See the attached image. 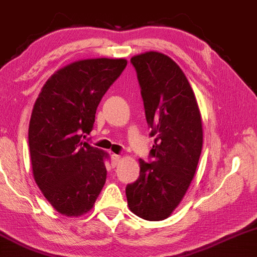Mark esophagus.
Returning <instances> with one entry per match:
<instances>
[{"instance_id": "esophagus-1", "label": "esophagus", "mask_w": 257, "mask_h": 257, "mask_svg": "<svg viewBox=\"0 0 257 257\" xmlns=\"http://www.w3.org/2000/svg\"><path fill=\"white\" fill-rule=\"evenodd\" d=\"M119 159H120V157L117 156V154H111V165L115 168V166L118 165Z\"/></svg>"}]
</instances>
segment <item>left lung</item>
<instances>
[{"label": "left lung", "instance_id": "left-lung-1", "mask_svg": "<svg viewBox=\"0 0 257 257\" xmlns=\"http://www.w3.org/2000/svg\"><path fill=\"white\" fill-rule=\"evenodd\" d=\"M154 145L152 162L125 188L129 209L145 220L169 218L193 181L202 150V120L195 94L175 61L157 51L132 57Z\"/></svg>", "mask_w": 257, "mask_h": 257}]
</instances>
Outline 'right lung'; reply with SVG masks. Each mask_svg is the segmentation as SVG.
I'll use <instances>...</instances> for the list:
<instances>
[{
    "label": "right lung",
    "instance_id": "add662e5",
    "mask_svg": "<svg viewBox=\"0 0 257 257\" xmlns=\"http://www.w3.org/2000/svg\"><path fill=\"white\" fill-rule=\"evenodd\" d=\"M126 67L124 58H91L61 68L45 82L30 119L33 177L66 217L93 208L105 181L104 151L82 140L93 129L103 95Z\"/></svg>",
    "mask_w": 257,
    "mask_h": 257
}]
</instances>
